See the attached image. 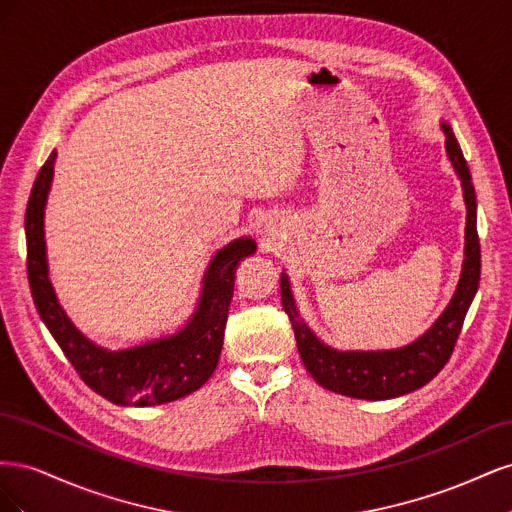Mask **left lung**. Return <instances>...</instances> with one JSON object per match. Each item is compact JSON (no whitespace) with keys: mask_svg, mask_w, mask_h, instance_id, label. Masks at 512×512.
<instances>
[{"mask_svg":"<svg viewBox=\"0 0 512 512\" xmlns=\"http://www.w3.org/2000/svg\"><path fill=\"white\" fill-rule=\"evenodd\" d=\"M446 134V156L451 160L455 173L461 179L463 200H466V258L457 290L442 316L433 327L416 339V342L397 350H333L324 346L301 320L294 305L288 275L282 273L280 292L284 312L290 318L297 339L299 354L305 369L327 391L354 397V399H393L399 395L421 389L429 380L440 374V369L451 359L457 337L463 327L470 303L478 290L480 280V243L476 232V194L472 185L470 168L463 158L461 147L448 123L442 121Z\"/></svg>","mask_w":512,"mask_h":512,"instance_id":"obj_1","label":"left lung"}]
</instances>
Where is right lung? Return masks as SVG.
Returning <instances> with one entry per match:
<instances>
[{"mask_svg":"<svg viewBox=\"0 0 512 512\" xmlns=\"http://www.w3.org/2000/svg\"><path fill=\"white\" fill-rule=\"evenodd\" d=\"M53 151L34 181L25 213L27 277L38 314L83 382L117 406H160L198 391L218 367L228 307L235 290V269L256 252L252 237L228 243L205 271L196 312L183 329L153 342L106 350L74 327L57 303L49 280L44 243V207L51 190Z\"/></svg>","mask_w":512,"mask_h":512,"instance_id":"right-lung-1","label":"right lung"}]
</instances>
